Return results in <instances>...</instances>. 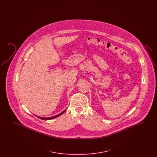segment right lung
Listing matches in <instances>:
<instances>
[{"instance_id":"right-lung-1","label":"right lung","mask_w":157,"mask_h":157,"mask_svg":"<svg viewBox=\"0 0 157 157\" xmlns=\"http://www.w3.org/2000/svg\"><path fill=\"white\" fill-rule=\"evenodd\" d=\"M65 111L66 110H65L64 111H63L62 112H61L59 114H58V115H55V116H53V117H49V118H42V117H37V118H40V119H41V120H52V119H53V118H56V117H59L60 116V115H62V113H63L64 112H65Z\"/></svg>"}]
</instances>
